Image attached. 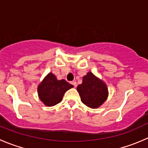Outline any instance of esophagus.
Segmentation results:
<instances>
[{
	"label": "esophagus",
	"mask_w": 148,
	"mask_h": 148,
	"mask_svg": "<svg viewBox=\"0 0 148 148\" xmlns=\"http://www.w3.org/2000/svg\"><path fill=\"white\" fill-rule=\"evenodd\" d=\"M71 84H73V86H74V87H76L77 86V82H74V81H73V82H71Z\"/></svg>",
	"instance_id": "34e87169"
}]
</instances>
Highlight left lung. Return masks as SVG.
I'll list each match as a JSON object with an SVG mask.
<instances>
[{
	"label": "left lung",
	"mask_w": 148,
	"mask_h": 148,
	"mask_svg": "<svg viewBox=\"0 0 148 148\" xmlns=\"http://www.w3.org/2000/svg\"><path fill=\"white\" fill-rule=\"evenodd\" d=\"M77 89L82 102L92 108L101 106L108 97L106 84L91 72L83 77L82 83L79 84Z\"/></svg>",
	"instance_id": "left-lung-1"
}]
</instances>
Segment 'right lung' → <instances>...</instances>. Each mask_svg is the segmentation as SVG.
<instances>
[{
  "instance_id": "1",
  "label": "right lung",
  "mask_w": 148,
  "mask_h": 148,
  "mask_svg": "<svg viewBox=\"0 0 148 148\" xmlns=\"http://www.w3.org/2000/svg\"><path fill=\"white\" fill-rule=\"evenodd\" d=\"M73 85L66 80H58L53 73H49L38 88L40 99L47 106H53L62 100L64 93Z\"/></svg>"
}]
</instances>
